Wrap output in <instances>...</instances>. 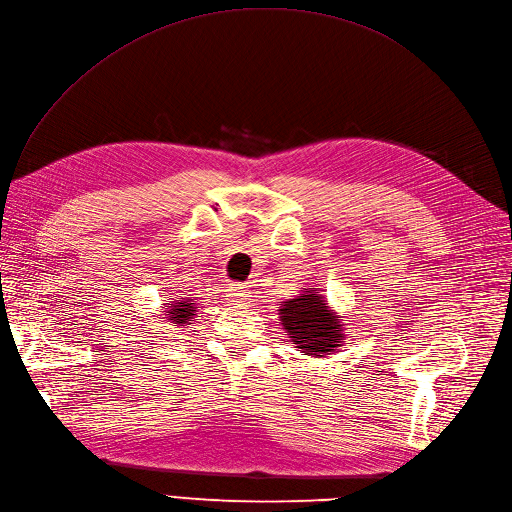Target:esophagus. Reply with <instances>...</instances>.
<instances>
[{
	"label": "esophagus",
	"instance_id": "obj_1",
	"mask_svg": "<svg viewBox=\"0 0 512 512\" xmlns=\"http://www.w3.org/2000/svg\"><path fill=\"white\" fill-rule=\"evenodd\" d=\"M228 297H230V301H232L234 305H244V303H247V293H244L242 286H232V288H228Z\"/></svg>",
	"mask_w": 512,
	"mask_h": 512
}]
</instances>
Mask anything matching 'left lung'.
Returning a JSON list of instances; mask_svg holds the SVG:
<instances>
[{
	"label": "left lung",
	"mask_w": 512,
	"mask_h": 512,
	"mask_svg": "<svg viewBox=\"0 0 512 512\" xmlns=\"http://www.w3.org/2000/svg\"><path fill=\"white\" fill-rule=\"evenodd\" d=\"M278 316L288 341L309 358H326L345 343V324L324 295L305 288L295 299L280 303Z\"/></svg>",
	"instance_id": "1"
}]
</instances>
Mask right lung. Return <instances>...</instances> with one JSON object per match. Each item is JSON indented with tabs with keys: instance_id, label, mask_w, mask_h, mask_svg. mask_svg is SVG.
I'll return each instance as SVG.
<instances>
[{
	"instance_id": "1",
	"label": "right lung",
	"mask_w": 512,
	"mask_h": 512,
	"mask_svg": "<svg viewBox=\"0 0 512 512\" xmlns=\"http://www.w3.org/2000/svg\"><path fill=\"white\" fill-rule=\"evenodd\" d=\"M173 326H186L192 324V318L196 316V303L194 299H175L165 303V314H163Z\"/></svg>"
}]
</instances>
